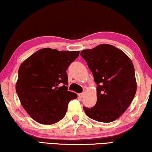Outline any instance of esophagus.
<instances>
[{
    "instance_id": "1",
    "label": "esophagus",
    "mask_w": 152,
    "mask_h": 152,
    "mask_svg": "<svg viewBox=\"0 0 152 152\" xmlns=\"http://www.w3.org/2000/svg\"><path fill=\"white\" fill-rule=\"evenodd\" d=\"M84 95H85V93H80L78 94V96L80 98H83V96H84Z\"/></svg>"
}]
</instances>
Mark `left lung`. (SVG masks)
<instances>
[{"instance_id": "1", "label": "left lung", "mask_w": 152, "mask_h": 152, "mask_svg": "<svg viewBox=\"0 0 152 152\" xmlns=\"http://www.w3.org/2000/svg\"><path fill=\"white\" fill-rule=\"evenodd\" d=\"M80 56L97 85L96 104L91 108L84 107L85 114L98 122L114 121L125 112L136 92L137 83L131 59L109 44L83 50Z\"/></svg>"}]
</instances>
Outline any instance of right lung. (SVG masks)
<instances>
[{"label":"right lung","mask_w":152,"mask_h":152,"mask_svg":"<svg viewBox=\"0 0 152 152\" xmlns=\"http://www.w3.org/2000/svg\"><path fill=\"white\" fill-rule=\"evenodd\" d=\"M79 51L43 48L23 62L16 91L23 107L34 121L52 125L64 118L69 102L77 98L67 90V69Z\"/></svg>","instance_id":"right-lung-1"}]
</instances>
